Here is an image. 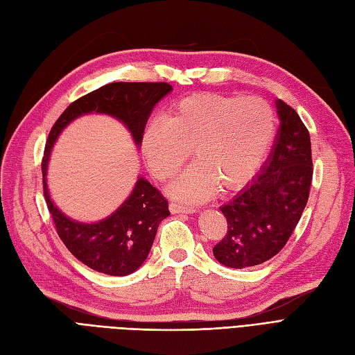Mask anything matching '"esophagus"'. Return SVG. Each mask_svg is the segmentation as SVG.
<instances>
[{"instance_id":"1","label":"esophagus","mask_w":355,"mask_h":355,"mask_svg":"<svg viewBox=\"0 0 355 355\" xmlns=\"http://www.w3.org/2000/svg\"><path fill=\"white\" fill-rule=\"evenodd\" d=\"M169 211L173 214H194L196 209L191 206L186 205H180V203H171L169 205Z\"/></svg>"}]
</instances>
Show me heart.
<instances>
[{
	"instance_id": "obj_1",
	"label": "heart",
	"mask_w": 355,
	"mask_h": 355,
	"mask_svg": "<svg viewBox=\"0 0 355 355\" xmlns=\"http://www.w3.org/2000/svg\"><path fill=\"white\" fill-rule=\"evenodd\" d=\"M277 128L270 105L259 96L202 94L181 99L164 120L152 121L143 133L141 150L152 174L174 177L190 150L198 161L168 187L173 198L199 203L218 186H244L266 157Z\"/></svg>"
}]
</instances>
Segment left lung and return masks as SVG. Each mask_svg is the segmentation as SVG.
<instances>
[{"instance_id": "8db88e82", "label": "left lung", "mask_w": 355, "mask_h": 355, "mask_svg": "<svg viewBox=\"0 0 355 355\" xmlns=\"http://www.w3.org/2000/svg\"><path fill=\"white\" fill-rule=\"evenodd\" d=\"M279 128L260 173L220 206L228 230L214 247L220 265L244 269L278 254L303 215L313 178L311 143L298 114L277 99Z\"/></svg>"}]
</instances>
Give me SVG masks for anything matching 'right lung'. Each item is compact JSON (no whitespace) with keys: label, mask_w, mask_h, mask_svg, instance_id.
Segmentation results:
<instances>
[{"label":"right lung","mask_w":355,"mask_h":355,"mask_svg":"<svg viewBox=\"0 0 355 355\" xmlns=\"http://www.w3.org/2000/svg\"><path fill=\"white\" fill-rule=\"evenodd\" d=\"M171 90L173 86L164 82L105 85L70 103L49 131L42 159L44 194L49 214L70 253L96 272L125 277L137 270L150 252L157 227L169 216L168 202L146 178L139 177L133 191L110 216L95 224L74 220L51 200L46 184L51 150L65 127L92 112L107 114L121 121L139 148L152 110Z\"/></svg>","instance_id":"add662e5"}]
</instances>
